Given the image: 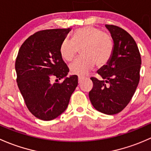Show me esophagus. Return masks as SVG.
Returning <instances> with one entry per match:
<instances>
[{"mask_svg": "<svg viewBox=\"0 0 151 151\" xmlns=\"http://www.w3.org/2000/svg\"><path fill=\"white\" fill-rule=\"evenodd\" d=\"M83 78H84V77H83V76H78V83H81V81L83 80Z\"/></svg>", "mask_w": 151, "mask_h": 151, "instance_id": "34e87169", "label": "esophagus"}]
</instances>
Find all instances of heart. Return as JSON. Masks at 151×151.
<instances>
[{
  "label": "heart",
  "instance_id": "heart-1",
  "mask_svg": "<svg viewBox=\"0 0 151 151\" xmlns=\"http://www.w3.org/2000/svg\"><path fill=\"white\" fill-rule=\"evenodd\" d=\"M81 49L82 57L70 65L73 74L84 76L94 65L102 67L109 63L114 51V41L109 33L94 26L77 29L70 40L65 39L60 45L62 58L70 62Z\"/></svg>",
  "mask_w": 151,
  "mask_h": 151
}]
</instances>
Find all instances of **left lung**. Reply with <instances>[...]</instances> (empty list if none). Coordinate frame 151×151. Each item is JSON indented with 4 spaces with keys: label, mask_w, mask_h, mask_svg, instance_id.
<instances>
[{
    "label": "left lung",
    "mask_w": 151,
    "mask_h": 151,
    "mask_svg": "<svg viewBox=\"0 0 151 151\" xmlns=\"http://www.w3.org/2000/svg\"><path fill=\"white\" fill-rule=\"evenodd\" d=\"M105 27L114 41V51L109 63L97 71L104 80L91 78L93 87L88 96L96 110L114 115L127 107L136 91L139 81L141 57L129 33L113 24Z\"/></svg>",
    "instance_id": "1"
}]
</instances>
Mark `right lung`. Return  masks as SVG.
<instances>
[{"mask_svg": "<svg viewBox=\"0 0 151 151\" xmlns=\"http://www.w3.org/2000/svg\"><path fill=\"white\" fill-rule=\"evenodd\" d=\"M70 31H38L28 37L19 50L15 62L18 87L29 112L41 120L51 121L62 114L78 86L76 75L58 81L69 72L60 49ZM52 78L56 83H52Z\"/></svg>", "mask_w": 151, "mask_h": 151, "instance_id": "add662e5", "label": "right lung"}]
</instances>
